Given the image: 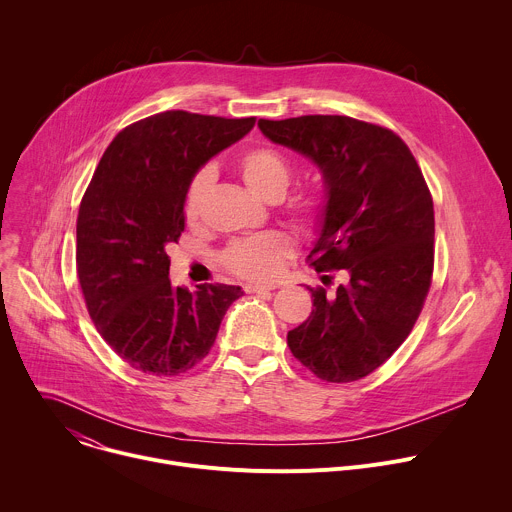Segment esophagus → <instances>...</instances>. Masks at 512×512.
Listing matches in <instances>:
<instances>
[{"label": "esophagus", "instance_id": "1", "mask_svg": "<svg viewBox=\"0 0 512 512\" xmlns=\"http://www.w3.org/2000/svg\"><path fill=\"white\" fill-rule=\"evenodd\" d=\"M277 285H259V283H247L245 285V291L247 293H267V291H273Z\"/></svg>", "mask_w": 512, "mask_h": 512}]
</instances>
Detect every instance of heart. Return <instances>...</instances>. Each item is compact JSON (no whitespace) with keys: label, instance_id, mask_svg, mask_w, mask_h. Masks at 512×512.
<instances>
[{"label":"heart","instance_id":"obj_1","mask_svg":"<svg viewBox=\"0 0 512 512\" xmlns=\"http://www.w3.org/2000/svg\"><path fill=\"white\" fill-rule=\"evenodd\" d=\"M235 166L241 181L257 197L265 201H279L287 193V187L291 183V164L279 150L271 146L249 148L239 156ZM209 185V170H201L191 181L185 197V217L189 223H195L199 219ZM289 211L299 225L311 227L319 219L321 203L315 195L305 193L289 203ZM291 253L293 241L285 233L269 231L233 243L225 255V263L239 277L265 281L277 275L283 257Z\"/></svg>","mask_w":512,"mask_h":512}]
</instances>
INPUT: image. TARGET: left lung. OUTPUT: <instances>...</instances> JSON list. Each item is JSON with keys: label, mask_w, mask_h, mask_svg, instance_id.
Instances as JSON below:
<instances>
[{"label": "left lung", "mask_w": 512, "mask_h": 512, "mask_svg": "<svg viewBox=\"0 0 512 512\" xmlns=\"http://www.w3.org/2000/svg\"><path fill=\"white\" fill-rule=\"evenodd\" d=\"M257 126L319 168L325 197L309 259L315 271L348 275L333 295L309 287L311 315L287 346L325 382L366 378L402 346L430 289L434 205L422 170L400 136L350 116Z\"/></svg>", "instance_id": "obj_1"}]
</instances>
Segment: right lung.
Here are the masks:
<instances>
[{
    "mask_svg": "<svg viewBox=\"0 0 512 512\" xmlns=\"http://www.w3.org/2000/svg\"><path fill=\"white\" fill-rule=\"evenodd\" d=\"M255 118L166 110L126 126L102 154L76 223V265L104 342L134 370L179 376L213 348L239 285H170L166 247L185 231L199 170Z\"/></svg>",
    "mask_w": 512,
    "mask_h": 512,
    "instance_id": "1",
    "label": "right lung"
}]
</instances>
